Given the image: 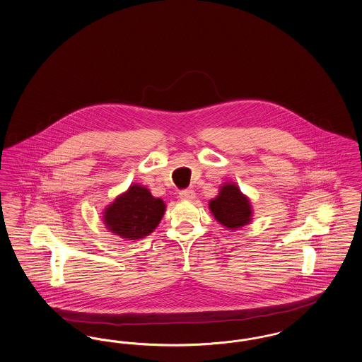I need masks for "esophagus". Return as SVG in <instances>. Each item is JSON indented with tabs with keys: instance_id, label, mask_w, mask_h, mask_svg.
<instances>
[{
	"instance_id": "obj_1",
	"label": "esophagus",
	"mask_w": 362,
	"mask_h": 362,
	"mask_svg": "<svg viewBox=\"0 0 362 362\" xmlns=\"http://www.w3.org/2000/svg\"><path fill=\"white\" fill-rule=\"evenodd\" d=\"M179 197L183 201H192L195 198V191L194 189H183L179 192Z\"/></svg>"
}]
</instances>
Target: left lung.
I'll list each match as a JSON object with an SVG mask.
<instances>
[{"label": "left lung", "instance_id": "1", "mask_svg": "<svg viewBox=\"0 0 362 362\" xmlns=\"http://www.w3.org/2000/svg\"><path fill=\"white\" fill-rule=\"evenodd\" d=\"M209 210L218 223L228 230H238L253 219L250 199L234 182H225L219 186L217 197L209 202Z\"/></svg>", "mask_w": 362, "mask_h": 362}]
</instances>
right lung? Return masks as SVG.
<instances>
[{
    "instance_id": "add662e5",
    "label": "right lung",
    "mask_w": 362,
    "mask_h": 362,
    "mask_svg": "<svg viewBox=\"0 0 362 362\" xmlns=\"http://www.w3.org/2000/svg\"><path fill=\"white\" fill-rule=\"evenodd\" d=\"M165 213V203L155 198L148 188L133 183L102 211L109 232L125 241L141 240L153 232Z\"/></svg>"
}]
</instances>
